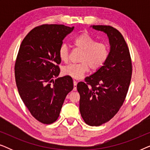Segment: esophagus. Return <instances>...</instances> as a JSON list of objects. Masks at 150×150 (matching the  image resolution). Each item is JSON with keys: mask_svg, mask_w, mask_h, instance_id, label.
I'll return each instance as SVG.
<instances>
[{"mask_svg": "<svg viewBox=\"0 0 150 150\" xmlns=\"http://www.w3.org/2000/svg\"><path fill=\"white\" fill-rule=\"evenodd\" d=\"M74 91H76V85H77V81H74Z\"/></svg>", "mask_w": 150, "mask_h": 150, "instance_id": "1", "label": "esophagus"}]
</instances>
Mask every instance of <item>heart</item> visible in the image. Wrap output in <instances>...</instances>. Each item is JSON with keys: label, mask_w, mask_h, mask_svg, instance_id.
<instances>
[{"label": "heart", "mask_w": 150, "mask_h": 150, "mask_svg": "<svg viewBox=\"0 0 150 150\" xmlns=\"http://www.w3.org/2000/svg\"><path fill=\"white\" fill-rule=\"evenodd\" d=\"M71 44L75 48L82 51L79 59L81 63L66 65L63 68V73L74 79L83 77L89 71V67L93 70L100 69L105 64L109 56V48L107 44L97 42L95 38L85 33L75 37ZM58 54L61 61L67 62L69 50L66 45H61Z\"/></svg>", "instance_id": "obj_1"}]
</instances>
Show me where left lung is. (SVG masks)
Listing matches in <instances>:
<instances>
[{
	"label": "left lung",
	"mask_w": 150,
	"mask_h": 150,
	"mask_svg": "<svg viewBox=\"0 0 150 150\" xmlns=\"http://www.w3.org/2000/svg\"><path fill=\"white\" fill-rule=\"evenodd\" d=\"M109 38V56L103 66L77 85L80 112L91 126H99L117 113L128 93L132 66L130 51L122 33L106 25H93Z\"/></svg>",
	"instance_id": "left-lung-1"
}]
</instances>
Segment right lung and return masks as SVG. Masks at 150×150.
<instances>
[{
    "mask_svg": "<svg viewBox=\"0 0 150 150\" xmlns=\"http://www.w3.org/2000/svg\"><path fill=\"white\" fill-rule=\"evenodd\" d=\"M63 24H42L24 38L15 63V78L20 98L34 118L44 124L56 122L66 96L74 88L69 76L59 78L58 51L74 30Z\"/></svg>",
    "mask_w": 150,
    "mask_h": 150,
    "instance_id": "obj_1",
    "label": "right lung"
}]
</instances>
